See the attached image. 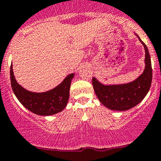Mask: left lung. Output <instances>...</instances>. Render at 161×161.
Instances as JSON below:
<instances>
[{
    "label": "left lung",
    "mask_w": 161,
    "mask_h": 161,
    "mask_svg": "<svg viewBox=\"0 0 161 161\" xmlns=\"http://www.w3.org/2000/svg\"><path fill=\"white\" fill-rule=\"evenodd\" d=\"M145 48V69L142 74L131 82L106 85L92 78L94 91L103 105L112 110L125 111L141 103L149 92L152 82V65L147 47L136 34Z\"/></svg>",
    "instance_id": "left-lung-1"
}]
</instances>
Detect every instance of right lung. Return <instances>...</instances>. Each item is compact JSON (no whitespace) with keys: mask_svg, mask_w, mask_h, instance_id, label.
<instances>
[{"mask_svg":"<svg viewBox=\"0 0 161 161\" xmlns=\"http://www.w3.org/2000/svg\"><path fill=\"white\" fill-rule=\"evenodd\" d=\"M75 74L68 75L61 84L45 92H32L17 83L14 76L12 64L10 67L12 91L21 104L36 115L50 116L61 112L67 105L69 88Z\"/></svg>","mask_w":161,"mask_h":161,"instance_id":"right-lung-1","label":"right lung"}]
</instances>
